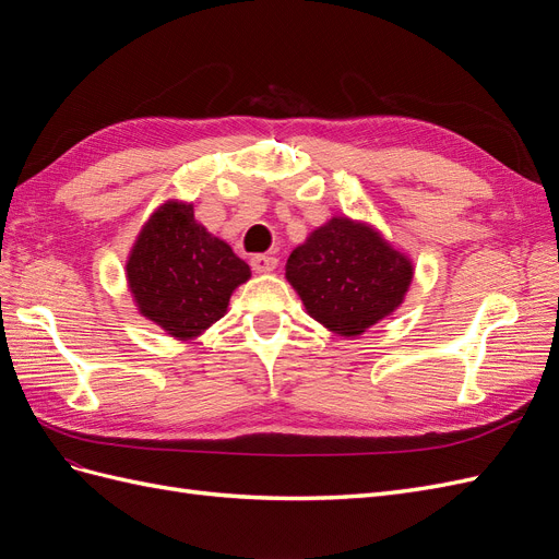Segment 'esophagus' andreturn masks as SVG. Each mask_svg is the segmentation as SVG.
Masks as SVG:
<instances>
[{"mask_svg":"<svg viewBox=\"0 0 559 559\" xmlns=\"http://www.w3.org/2000/svg\"><path fill=\"white\" fill-rule=\"evenodd\" d=\"M249 263L253 270H257V273H270V270L277 267V259L267 257V253H253Z\"/></svg>","mask_w":559,"mask_h":559,"instance_id":"obj_1","label":"esophagus"}]
</instances>
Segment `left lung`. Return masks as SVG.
Returning a JSON list of instances; mask_svg holds the SVG:
<instances>
[{
	"label": "left lung",
	"mask_w": 559,
	"mask_h": 559,
	"mask_svg": "<svg viewBox=\"0 0 559 559\" xmlns=\"http://www.w3.org/2000/svg\"><path fill=\"white\" fill-rule=\"evenodd\" d=\"M286 280L317 321L352 337L401 306L413 265L373 228L335 216L292 251Z\"/></svg>",
	"instance_id": "obj_1"
}]
</instances>
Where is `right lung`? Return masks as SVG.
Segmentation results:
<instances>
[{"mask_svg": "<svg viewBox=\"0 0 559 559\" xmlns=\"http://www.w3.org/2000/svg\"><path fill=\"white\" fill-rule=\"evenodd\" d=\"M140 312L175 337H193L226 314L249 265L202 228L193 205L167 202L142 228L128 259Z\"/></svg>", "mask_w": 559, "mask_h": 559, "instance_id": "add662e5", "label": "right lung"}]
</instances>
